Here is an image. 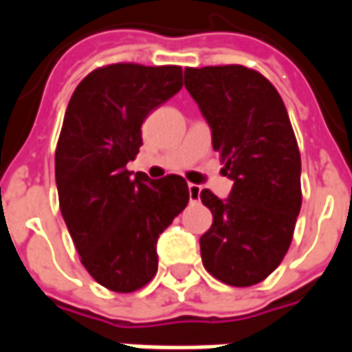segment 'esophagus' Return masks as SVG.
<instances>
[{
    "instance_id": "34e87169",
    "label": "esophagus",
    "mask_w": 352,
    "mask_h": 352,
    "mask_svg": "<svg viewBox=\"0 0 352 352\" xmlns=\"http://www.w3.org/2000/svg\"><path fill=\"white\" fill-rule=\"evenodd\" d=\"M199 192H201V188H199L198 184H188V194H190V201H198L199 199Z\"/></svg>"
}]
</instances>
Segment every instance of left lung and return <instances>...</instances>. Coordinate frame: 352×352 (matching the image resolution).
I'll list each match as a JSON object with an SVG mask.
<instances>
[{
    "mask_svg": "<svg viewBox=\"0 0 352 352\" xmlns=\"http://www.w3.org/2000/svg\"><path fill=\"white\" fill-rule=\"evenodd\" d=\"M184 87L234 181L228 199L199 192L213 213L199 237L201 262L230 287H252L283 262L302 207V160L287 107L272 82L245 65L186 67Z\"/></svg>",
    "mask_w": 352,
    "mask_h": 352,
    "instance_id": "obj_1",
    "label": "left lung"
}]
</instances>
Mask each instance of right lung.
Segmentation results:
<instances>
[{"instance_id":"right-lung-1","label":"right lung","mask_w":352,"mask_h":352,"mask_svg":"<svg viewBox=\"0 0 352 352\" xmlns=\"http://www.w3.org/2000/svg\"><path fill=\"white\" fill-rule=\"evenodd\" d=\"M181 88L179 65H101L65 111L54 154L60 211L80 264L118 294L156 275V239L190 199L183 177L151 181L126 168L143 145V120Z\"/></svg>"}]
</instances>
